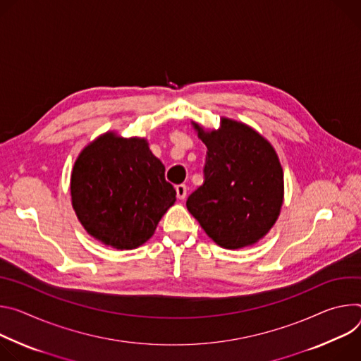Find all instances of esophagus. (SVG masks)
I'll use <instances>...</instances> for the list:
<instances>
[{
  "mask_svg": "<svg viewBox=\"0 0 361 361\" xmlns=\"http://www.w3.org/2000/svg\"><path fill=\"white\" fill-rule=\"evenodd\" d=\"M176 196L178 199H185L186 197V193H188V188L186 185H176Z\"/></svg>",
  "mask_w": 361,
  "mask_h": 361,
  "instance_id": "34e87169",
  "label": "esophagus"
}]
</instances>
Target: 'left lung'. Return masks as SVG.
<instances>
[{
  "label": "left lung",
  "mask_w": 361,
  "mask_h": 361,
  "mask_svg": "<svg viewBox=\"0 0 361 361\" xmlns=\"http://www.w3.org/2000/svg\"><path fill=\"white\" fill-rule=\"evenodd\" d=\"M204 183L186 201L188 211L214 241L228 250L255 244L283 207L284 175L274 147L247 125L222 118L219 130L204 132Z\"/></svg>",
  "instance_id": "1"
}]
</instances>
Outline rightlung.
I'll return each mask as SVG.
<instances>
[{"label": "right lung", "mask_w": 361, "mask_h": 361, "mask_svg": "<svg viewBox=\"0 0 361 361\" xmlns=\"http://www.w3.org/2000/svg\"><path fill=\"white\" fill-rule=\"evenodd\" d=\"M71 201L90 235L113 248L133 250L153 235L176 190L145 139L106 133L77 157Z\"/></svg>", "instance_id": "add662e5"}]
</instances>
